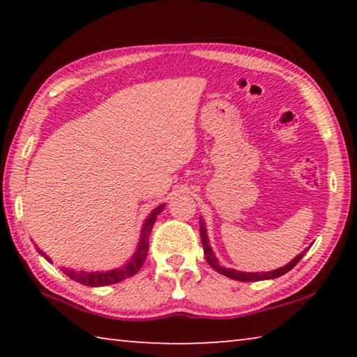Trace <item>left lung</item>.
Masks as SVG:
<instances>
[{
	"label": "left lung",
	"mask_w": 357,
	"mask_h": 357,
	"mask_svg": "<svg viewBox=\"0 0 357 357\" xmlns=\"http://www.w3.org/2000/svg\"><path fill=\"white\" fill-rule=\"evenodd\" d=\"M200 234H202V244H203V250H204V257H206V261L213 266V268L217 271V273H220L223 275L229 277V279H234V280H239V282H258V280H268V279H275V277H280L283 274H287L288 271H291L296 264L301 261V258L304 257V253L309 250L305 249L304 252L301 253V255L296 257L293 261H289L287 266H283L280 269H275V271H271V273H239L236 269H227V268H222L217 261V258L214 257L213 250H211V245H209V241H208V234H206V227H204V222L200 219Z\"/></svg>",
	"instance_id": "left-lung-1"
}]
</instances>
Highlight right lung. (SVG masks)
I'll list each match as a JSON object with an SVG mask.
<instances>
[{"mask_svg": "<svg viewBox=\"0 0 357 357\" xmlns=\"http://www.w3.org/2000/svg\"><path fill=\"white\" fill-rule=\"evenodd\" d=\"M165 204H160L159 208H155L153 213L149 214V217L144 220V227L142 231V238H140V244H138V249L135 252V255L132 257L130 261L123 266L119 269H113V271H107V273H78V271H70V269H63V273L69 277V279L75 280L82 285L86 287H104V285H112V283H118L121 280L128 279V277L135 275L144 263V259L148 257V249H149V234L151 229H153V225L155 223L157 215L162 213ZM40 255H44L39 250ZM45 257V255H44ZM47 258V257H45ZM48 259V258H47Z\"/></svg>", "mask_w": 357, "mask_h": 357, "instance_id": "1", "label": "right lung"}]
</instances>
